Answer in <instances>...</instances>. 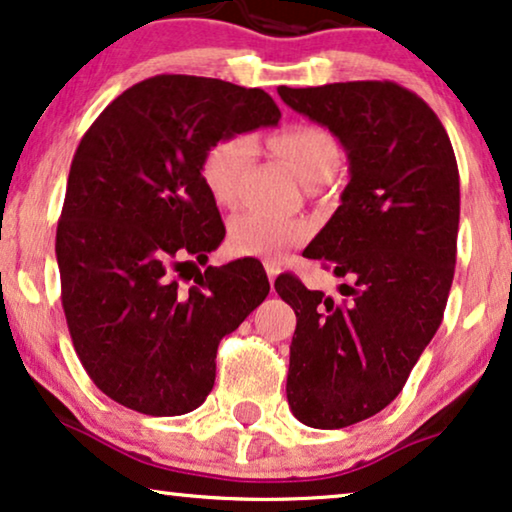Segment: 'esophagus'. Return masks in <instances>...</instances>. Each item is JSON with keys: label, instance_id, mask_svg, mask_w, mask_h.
<instances>
[{"label": "esophagus", "instance_id": "1", "mask_svg": "<svg viewBox=\"0 0 512 512\" xmlns=\"http://www.w3.org/2000/svg\"><path fill=\"white\" fill-rule=\"evenodd\" d=\"M265 272H268V279H270V284H272L277 279V275H279V265L272 263V261H265Z\"/></svg>", "mask_w": 512, "mask_h": 512}]
</instances>
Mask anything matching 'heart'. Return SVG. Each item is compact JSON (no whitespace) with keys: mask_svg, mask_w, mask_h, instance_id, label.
I'll return each mask as SVG.
<instances>
[{"mask_svg":"<svg viewBox=\"0 0 512 512\" xmlns=\"http://www.w3.org/2000/svg\"><path fill=\"white\" fill-rule=\"evenodd\" d=\"M270 146L305 184H317L335 172L340 146L326 128L314 123L286 125L270 137ZM254 158V139L228 135L209 146L202 158V181L219 205H235L244 174ZM307 228L300 221L279 219L261 212L237 214L228 226V247L237 256L282 258L305 240Z\"/></svg>","mask_w":512,"mask_h":512,"instance_id":"heart-1","label":"heart"}]
</instances>
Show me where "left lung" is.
<instances>
[{
  "mask_svg": "<svg viewBox=\"0 0 512 512\" xmlns=\"http://www.w3.org/2000/svg\"><path fill=\"white\" fill-rule=\"evenodd\" d=\"M347 153L340 207L303 251L342 282L340 300L293 275L275 289L296 312L286 398L312 429L387 408L436 335L457 263L459 170L422 97L391 81L277 88Z\"/></svg>",
  "mask_w": 512,
  "mask_h": 512,
  "instance_id": "left-lung-1",
  "label": "left lung"
}]
</instances>
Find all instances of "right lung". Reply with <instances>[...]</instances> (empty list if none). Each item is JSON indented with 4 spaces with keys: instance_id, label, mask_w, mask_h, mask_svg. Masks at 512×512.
<instances>
[{
    "instance_id": "right-lung-1",
    "label": "right lung",
    "mask_w": 512,
    "mask_h": 512,
    "mask_svg": "<svg viewBox=\"0 0 512 512\" xmlns=\"http://www.w3.org/2000/svg\"><path fill=\"white\" fill-rule=\"evenodd\" d=\"M279 118L261 88L160 74L83 135L55 235L62 307L90 380L125 408L174 417L205 403L221 338L268 296L256 258L198 270L188 289L177 277L226 235L200 172L207 149Z\"/></svg>"
}]
</instances>
